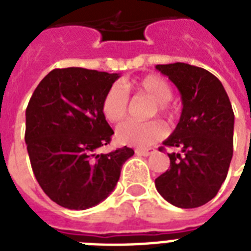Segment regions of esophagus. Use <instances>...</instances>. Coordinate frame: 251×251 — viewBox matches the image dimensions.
<instances>
[{
  "instance_id": "esophagus-1",
  "label": "esophagus",
  "mask_w": 251,
  "mask_h": 251,
  "mask_svg": "<svg viewBox=\"0 0 251 251\" xmlns=\"http://www.w3.org/2000/svg\"><path fill=\"white\" fill-rule=\"evenodd\" d=\"M155 150L153 149H147V150H135V153L137 155H141V156H150L151 153H153Z\"/></svg>"
}]
</instances>
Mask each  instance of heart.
<instances>
[{"instance_id": "heart-1", "label": "heart", "mask_w": 251, "mask_h": 251, "mask_svg": "<svg viewBox=\"0 0 251 251\" xmlns=\"http://www.w3.org/2000/svg\"><path fill=\"white\" fill-rule=\"evenodd\" d=\"M134 88L152 99L156 102L157 113L171 114L172 109L168 101L172 99L173 91L171 84L159 75H147L134 83ZM129 108V96L120 84H114L106 91L101 101V112L109 122L124 120ZM167 129L160 121H126L116 130V139L118 143L131 147L146 149L155 145L165 137Z\"/></svg>"}]
</instances>
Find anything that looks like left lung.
<instances>
[{
	"mask_svg": "<svg viewBox=\"0 0 251 251\" xmlns=\"http://www.w3.org/2000/svg\"><path fill=\"white\" fill-rule=\"evenodd\" d=\"M156 70L178 88L183 106L163 142L181 153H168L169 169L155 186L173 206L195 208L210 202L226 181L233 156V109L222 82L204 69L176 62L156 65Z\"/></svg>",
	"mask_w": 251,
	"mask_h": 251,
	"instance_id": "1",
	"label": "left lung"
}]
</instances>
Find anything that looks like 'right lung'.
Masks as SVG:
<instances>
[{
	"label": "right lung",
	"instance_id": "right-lung-1",
	"mask_svg": "<svg viewBox=\"0 0 251 251\" xmlns=\"http://www.w3.org/2000/svg\"><path fill=\"white\" fill-rule=\"evenodd\" d=\"M118 74L83 68L54 69L44 76L25 109V145L33 175L44 193L69 210H87L114 190L134 151L98 150L113 130L101 112Z\"/></svg>",
	"mask_w": 251,
	"mask_h": 251
}]
</instances>
